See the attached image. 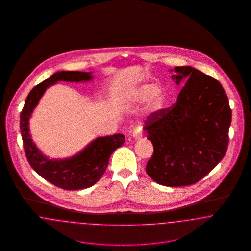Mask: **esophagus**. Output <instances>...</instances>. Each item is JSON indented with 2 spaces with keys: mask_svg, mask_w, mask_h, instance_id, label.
Instances as JSON below:
<instances>
[{
  "mask_svg": "<svg viewBox=\"0 0 251 251\" xmlns=\"http://www.w3.org/2000/svg\"><path fill=\"white\" fill-rule=\"evenodd\" d=\"M131 135H132L134 140H138V139H140L142 137V131H141L140 129L136 128V129H134L133 131H131Z\"/></svg>",
  "mask_w": 251,
  "mask_h": 251,
  "instance_id": "obj_1",
  "label": "esophagus"
}]
</instances>
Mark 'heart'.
Here are the masks:
<instances>
[{
  "label": "heart",
  "mask_w": 251,
  "mask_h": 251,
  "mask_svg": "<svg viewBox=\"0 0 251 251\" xmlns=\"http://www.w3.org/2000/svg\"><path fill=\"white\" fill-rule=\"evenodd\" d=\"M122 101L126 105L138 104L148 101L152 113L160 111L166 101V93L159 85L148 83L127 86L122 92Z\"/></svg>",
  "instance_id": "b5f03b06"
}]
</instances>
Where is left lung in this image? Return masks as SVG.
I'll list each match as a JSON object with an SVG mask.
<instances>
[{"label": "left lung", "mask_w": 251, "mask_h": 251, "mask_svg": "<svg viewBox=\"0 0 251 251\" xmlns=\"http://www.w3.org/2000/svg\"><path fill=\"white\" fill-rule=\"evenodd\" d=\"M173 72V70H170ZM177 102L149 116L144 130L153 145L146 171L159 184L185 186L202 179L227 151L231 110L218 81L189 66L175 67Z\"/></svg>", "instance_id": "8db88e82"}]
</instances>
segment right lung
<instances>
[{
	"instance_id": "right-lung-1",
	"label": "right lung",
	"mask_w": 251,
	"mask_h": 251,
	"mask_svg": "<svg viewBox=\"0 0 251 251\" xmlns=\"http://www.w3.org/2000/svg\"><path fill=\"white\" fill-rule=\"evenodd\" d=\"M92 80V72H55L31 90L21 113L20 127L25 155L30 166L39 176L65 190H79L94 185L105 172L110 156L125 142V136L116 133L97 137L75 155L65 159H50L33 141L29 120L39 100L50 86L62 81L81 83Z\"/></svg>"
}]
</instances>
